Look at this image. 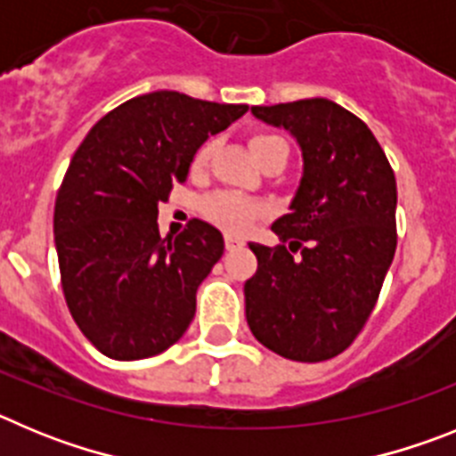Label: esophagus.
I'll list each match as a JSON object with an SVG mask.
<instances>
[{"label": "esophagus", "instance_id": "esophagus-1", "mask_svg": "<svg viewBox=\"0 0 456 456\" xmlns=\"http://www.w3.org/2000/svg\"><path fill=\"white\" fill-rule=\"evenodd\" d=\"M244 247V241L240 240V237H232V235H225V248L228 251H235V248Z\"/></svg>", "mask_w": 456, "mask_h": 456}]
</instances>
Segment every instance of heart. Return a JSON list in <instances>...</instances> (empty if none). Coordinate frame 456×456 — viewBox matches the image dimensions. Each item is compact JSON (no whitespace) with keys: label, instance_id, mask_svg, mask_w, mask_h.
Returning a JSON list of instances; mask_svg holds the SVG:
<instances>
[{"label":"heart","instance_id":"1","mask_svg":"<svg viewBox=\"0 0 456 456\" xmlns=\"http://www.w3.org/2000/svg\"><path fill=\"white\" fill-rule=\"evenodd\" d=\"M273 141H281V136L273 134H256L248 141V148H251V155L256 157L257 152H263L265 148L272 146ZM209 157V143L199 148V152L193 155V168H203ZM265 208L256 200L247 199V196H240V193H215L209 199L203 200V215L208 216L212 224H216L219 228H224L225 232L231 235H241L244 231L251 228L253 221L263 215Z\"/></svg>","mask_w":456,"mask_h":456}]
</instances>
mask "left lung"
Segmentation results:
<instances>
[{
  "instance_id": "1",
  "label": "left lung",
  "mask_w": 456,
  "mask_h": 456,
  "mask_svg": "<svg viewBox=\"0 0 456 456\" xmlns=\"http://www.w3.org/2000/svg\"><path fill=\"white\" fill-rule=\"evenodd\" d=\"M251 114L288 130L304 167L289 212L272 224L288 247L248 244L257 257L244 283L248 329L278 356L320 363L352 345L377 304L397 247L395 173L368 125L331 100Z\"/></svg>"
}]
</instances>
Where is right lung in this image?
<instances>
[{
    "label": "right lung",
    "instance_id": "add662e5",
    "mask_svg": "<svg viewBox=\"0 0 456 456\" xmlns=\"http://www.w3.org/2000/svg\"><path fill=\"white\" fill-rule=\"evenodd\" d=\"M247 111L146 93L100 118L72 157L56 196V256L72 320L104 356H155L191 324L224 237L200 219L175 240L162 237L157 205L187 180L205 141Z\"/></svg>",
    "mask_w": 456,
    "mask_h": 456
}]
</instances>
